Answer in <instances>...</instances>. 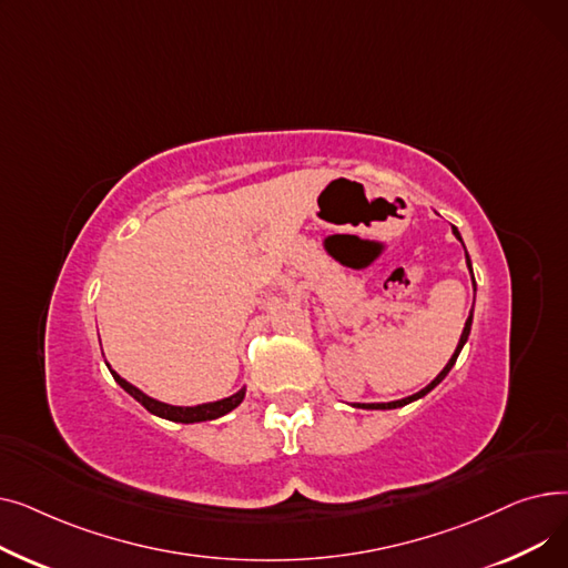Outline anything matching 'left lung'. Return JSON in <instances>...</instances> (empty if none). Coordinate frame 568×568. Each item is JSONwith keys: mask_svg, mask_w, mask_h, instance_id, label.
Masks as SVG:
<instances>
[{"mask_svg": "<svg viewBox=\"0 0 568 568\" xmlns=\"http://www.w3.org/2000/svg\"><path fill=\"white\" fill-rule=\"evenodd\" d=\"M454 234L460 239V232L454 227ZM463 242V239H460ZM467 266H469V272H471V262H469V257H467ZM474 278V276H471ZM469 329H471V313H469V317H467V322H465V329H463V336H460V341H458V347H456V352H454V356L449 359V364L444 366V371L426 386V389H422L419 394H414V396H407V398H403V400H394V403H373V405H359V407H366V409H396V407H403V405H407V403H412V400H419L422 396H426L428 392H433L435 386L449 375V371L454 368V364H456V359H458V354H460V349H463V345L467 343V336H469Z\"/></svg>", "mask_w": 568, "mask_h": 568, "instance_id": "obj_1", "label": "left lung"}]
</instances>
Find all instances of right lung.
<instances>
[{
    "label": "right lung",
    "mask_w": 568,
    "mask_h": 568,
    "mask_svg": "<svg viewBox=\"0 0 568 568\" xmlns=\"http://www.w3.org/2000/svg\"><path fill=\"white\" fill-rule=\"evenodd\" d=\"M114 382L122 386V389L126 394H131L140 405H144L149 412L161 416V419H168V422H176V424H197V422H212V419H219V416L232 412L239 403L244 400L246 392H236L234 396L230 398H223V400H216V403H204V405H195V407H174V405H165L161 400H154L144 396L140 389H135L133 384H129L124 377H119L114 371H110Z\"/></svg>",
    "instance_id": "1"
}]
</instances>
